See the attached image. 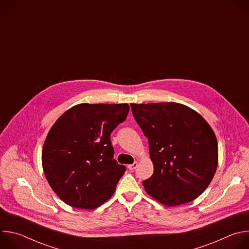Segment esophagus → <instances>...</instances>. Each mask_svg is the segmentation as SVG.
<instances>
[{
  "label": "esophagus",
  "mask_w": 249,
  "mask_h": 249,
  "mask_svg": "<svg viewBox=\"0 0 249 249\" xmlns=\"http://www.w3.org/2000/svg\"><path fill=\"white\" fill-rule=\"evenodd\" d=\"M137 166H138V162H137V161H135L134 163L129 164V165H128V168H129L130 170H134V169H136V168H137Z\"/></svg>",
  "instance_id": "34e87169"
}]
</instances>
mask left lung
<instances>
[{"mask_svg":"<svg viewBox=\"0 0 249 249\" xmlns=\"http://www.w3.org/2000/svg\"><path fill=\"white\" fill-rule=\"evenodd\" d=\"M148 138L154 173L147 193L165 206L193 201L211 183L218 166L217 138L196 111L175 102L131 104Z\"/></svg>","mask_w":249,"mask_h":249,"instance_id":"left-lung-1","label":"left lung"}]
</instances>
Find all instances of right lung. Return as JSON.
<instances>
[{"instance_id":"right-lung-1","label":"right lung","mask_w":249,"mask_h":249,"mask_svg":"<svg viewBox=\"0 0 249 249\" xmlns=\"http://www.w3.org/2000/svg\"><path fill=\"white\" fill-rule=\"evenodd\" d=\"M129 109L127 103H82L50 129L42 166L51 188L66 204L91 210L113 195L126 167L113 159L110 135Z\"/></svg>"}]
</instances>
